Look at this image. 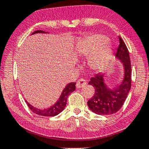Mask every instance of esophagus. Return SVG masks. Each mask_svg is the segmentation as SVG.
Instances as JSON below:
<instances>
[{"label": "esophagus", "mask_w": 149, "mask_h": 149, "mask_svg": "<svg viewBox=\"0 0 149 149\" xmlns=\"http://www.w3.org/2000/svg\"><path fill=\"white\" fill-rule=\"evenodd\" d=\"M86 84H87V83L86 81V80L81 78V79H79V80L77 81L76 86L78 88H82V87H84L85 86H86Z\"/></svg>", "instance_id": "esophagus-1"}]
</instances>
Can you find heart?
<instances>
[{
    "mask_svg": "<svg viewBox=\"0 0 149 149\" xmlns=\"http://www.w3.org/2000/svg\"><path fill=\"white\" fill-rule=\"evenodd\" d=\"M107 38L101 34H92L79 44L77 53L84 57L90 56L88 65L95 70H103L109 64L112 56V48Z\"/></svg>",
    "mask_w": 149,
    "mask_h": 149,
    "instance_id": "1",
    "label": "heart"
}]
</instances>
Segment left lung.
<instances>
[{"instance_id": "1", "label": "left lung", "mask_w": 149, "mask_h": 149, "mask_svg": "<svg viewBox=\"0 0 149 149\" xmlns=\"http://www.w3.org/2000/svg\"><path fill=\"white\" fill-rule=\"evenodd\" d=\"M120 44L116 56L125 69L124 78L118 86L109 89L105 84V74L98 73L90 79L88 84L94 88V96L88 101L92 111L98 115H111L123 107L131 87V65L129 51L123 39L119 37Z\"/></svg>"}]
</instances>
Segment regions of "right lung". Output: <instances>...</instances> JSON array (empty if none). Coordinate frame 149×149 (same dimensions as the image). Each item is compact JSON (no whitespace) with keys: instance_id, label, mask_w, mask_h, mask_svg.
Wrapping results in <instances>:
<instances>
[{"instance_id":"1","label":"right lung","mask_w":149,"mask_h":149,"mask_svg":"<svg viewBox=\"0 0 149 149\" xmlns=\"http://www.w3.org/2000/svg\"><path fill=\"white\" fill-rule=\"evenodd\" d=\"M38 33H46L43 31H36L33 33L32 34ZM76 83H70L65 86L64 90H63L62 93H61L60 97H59V100H57V102L55 104H54L53 106H51V107L47 108V109H37V108L33 107L31 105H30L26 100H25L26 104H27L28 107H29V109L34 113H36L37 115L42 116H55L59 114V113L61 112L66 105L67 103V98L68 97V96L72 93V92H74L76 88Z\"/></svg>"}]
</instances>
